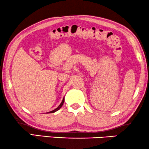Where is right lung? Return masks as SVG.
Masks as SVG:
<instances>
[{"instance_id":"1","label":"right lung","mask_w":149,"mask_h":149,"mask_svg":"<svg viewBox=\"0 0 149 149\" xmlns=\"http://www.w3.org/2000/svg\"><path fill=\"white\" fill-rule=\"evenodd\" d=\"M64 100H65V98H63V100H62V102H61V104H59V105L58 106V107H56L55 109H54V110H53V111H49V112H48V113H54V112H56V111H57L58 110H59L60 109H61V107L63 106V102H64Z\"/></svg>"}]
</instances>
